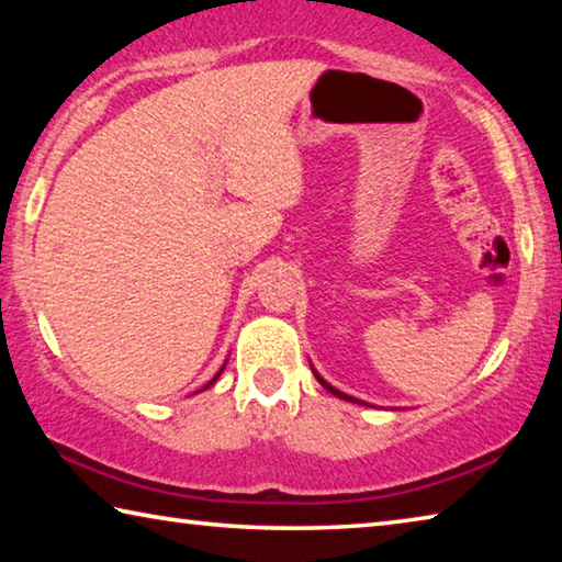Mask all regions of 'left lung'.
<instances>
[{"mask_svg": "<svg viewBox=\"0 0 562 562\" xmlns=\"http://www.w3.org/2000/svg\"><path fill=\"white\" fill-rule=\"evenodd\" d=\"M312 372H315V369H312ZM315 376H317V382L322 384V386H325L327 389V392H331V394H335V396H339V398H345V402H357V404H364V402H359V398H351V396H347V394H341V392H337V389L335 386H329L327 382H325V379H322L317 372H315Z\"/></svg>", "mask_w": 562, "mask_h": 562, "instance_id": "obj_1", "label": "left lung"}]
</instances>
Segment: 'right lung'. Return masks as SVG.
Segmentation results:
<instances>
[{
    "instance_id": "add662e5",
    "label": "right lung",
    "mask_w": 562,
    "mask_h": 562,
    "mask_svg": "<svg viewBox=\"0 0 562 562\" xmlns=\"http://www.w3.org/2000/svg\"><path fill=\"white\" fill-rule=\"evenodd\" d=\"M223 369H225V367H223ZM223 369H221V372H223ZM221 372H217V374L211 379V384H213V382H217V376H221ZM211 384H207V386H211Z\"/></svg>"
}]
</instances>
